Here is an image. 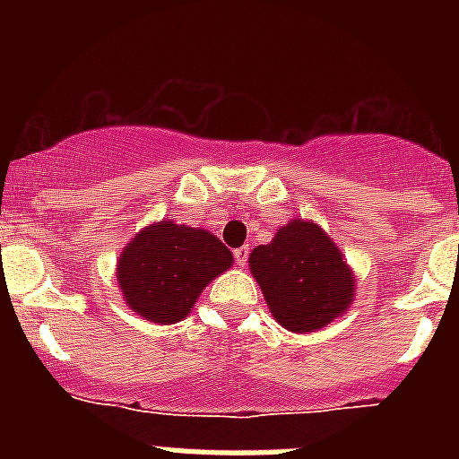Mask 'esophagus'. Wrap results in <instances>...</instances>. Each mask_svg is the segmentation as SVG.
I'll return each instance as SVG.
<instances>
[{
	"label": "esophagus",
	"mask_w": 459,
	"mask_h": 459,
	"mask_svg": "<svg viewBox=\"0 0 459 459\" xmlns=\"http://www.w3.org/2000/svg\"><path fill=\"white\" fill-rule=\"evenodd\" d=\"M234 262H237L238 266H246V262H248V246H241V248H234Z\"/></svg>",
	"instance_id": "esophagus-1"
}]
</instances>
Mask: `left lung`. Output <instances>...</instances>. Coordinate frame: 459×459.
Listing matches in <instances>:
<instances>
[{
	"label": "left lung",
	"instance_id": "8db88e82",
	"mask_svg": "<svg viewBox=\"0 0 459 459\" xmlns=\"http://www.w3.org/2000/svg\"><path fill=\"white\" fill-rule=\"evenodd\" d=\"M250 271L273 317L294 333L317 331L351 303L354 278L342 253L315 222L291 221L250 253Z\"/></svg>",
	"mask_w": 459,
	"mask_h": 459
}]
</instances>
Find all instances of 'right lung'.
<instances>
[{
    "instance_id": "right-lung-1",
    "label": "right lung",
    "mask_w": 459,
    "mask_h": 459,
    "mask_svg": "<svg viewBox=\"0 0 459 459\" xmlns=\"http://www.w3.org/2000/svg\"><path fill=\"white\" fill-rule=\"evenodd\" d=\"M218 237L163 221L142 230L119 259L117 280L126 303L156 324L184 319L211 280L232 264Z\"/></svg>"
}]
</instances>
